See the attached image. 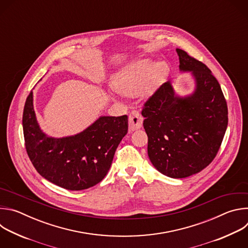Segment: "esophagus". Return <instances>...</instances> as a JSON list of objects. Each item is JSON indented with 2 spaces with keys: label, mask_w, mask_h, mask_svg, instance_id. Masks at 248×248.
<instances>
[{
  "label": "esophagus",
  "mask_w": 248,
  "mask_h": 248,
  "mask_svg": "<svg viewBox=\"0 0 248 248\" xmlns=\"http://www.w3.org/2000/svg\"><path fill=\"white\" fill-rule=\"evenodd\" d=\"M142 123H143V118L141 117V115L137 111H132L129 114V118H128L129 131L139 129L141 126H142Z\"/></svg>",
  "instance_id": "1"
}]
</instances>
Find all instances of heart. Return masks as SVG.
<instances>
[{"instance_id": "b5f03b06", "label": "heart", "mask_w": 248, "mask_h": 248, "mask_svg": "<svg viewBox=\"0 0 248 248\" xmlns=\"http://www.w3.org/2000/svg\"><path fill=\"white\" fill-rule=\"evenodd\" d=\"M169 73L168 64L152 59H140L127 64L116 77V89L126 96L138 95L148 98L155 93ZM112 98L116 94L110 93Z\"/></svg>"}]
</instances>
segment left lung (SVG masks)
<instances>
[{
  "label": "left lung",
  "instance_id": "left-lung-1",
  "mask_svg": "<svg viewBox=\"0 0 248 248\" xmlns=\"http://www.w3.org/2000/svg\"><path fill=\"white\" fill-rule=\"evenodd\" d=\"M180 70L190 73L191 93L175 94L165 82L142 110L152 165L172 179H185L205 169L217 155L228 126V107L221 86L201 62L176 49Z\"/></svg>",
  "mask_w": 248,
  "mask_h": 248
}]
</instances>
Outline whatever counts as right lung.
Listing matches in <instances>:
<instances>
[{
  "instance_id": "obj_1",
  "label": "right lung",
  "mask_w": 248,
  "mask_h": 248,
  "mask_svg": "<svg viewBox=\"0 0 248 248\" xmlns=\"http://www.w3.org/2000/svg\"><path fill=\"white\" fill-rule=\"evenodd\" d=\"M28 157L50 183L83 190L99 184L107 174L117 147L127 133V116H101L75 135L52 137L40 127L33 106V92L26 99L22 116Z\"/></svg>"
}]
</instances>
